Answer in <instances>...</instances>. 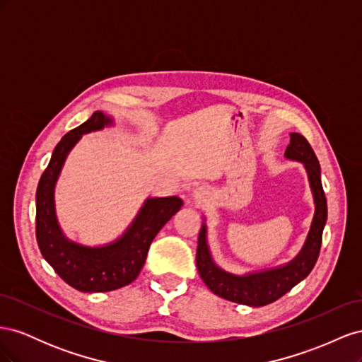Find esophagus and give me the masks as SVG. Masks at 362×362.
I'll return each instance as SVG.
<instances>
[{
	"label": "esophagus",
	"instance_id": "esophagus-1",
	"mask_svg": "<svg viewBox=\"0 0 362 362\" xmlns=\"http://www.w3.org/2000/svg\"><path fill=\"white\" fill-rule=\"evenodd\" d=\"M192 198H193L196 205H201L202 206V205L208 204V201H210V192H208V189L204 187V185H201V187L194 189Z\"/></svg>",
	"mask_w": 362,
	"mask_h": 362
}]
</instances>
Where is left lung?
<instances>
[{"label": "left lung", "instance_id": "8db88e82", "mask_svg": "<svg viewBox=\"0 0 362 362\" xmlns=\"http://www.w3.org/2000/svg\"><path fill=\"white\" fill-rule=\"evenodd\" d=\"M286 157L302 161L308 172L315 202V213L308 238H306L299 255L291 259L288 264L252 273V275L237 276L214 264L206 245V228L202 225L198 237V250H196V266H198V272L205 286L226 300L249 306H264L275 302L290 291L296 284L308 276L319 258L322 234L327 217V204L320 178V164L308 140L299 133L290 134V145L286 149Z\"/></svg>", "mask_w": 362, "mask_h": 362}]
</instances>
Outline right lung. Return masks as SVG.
<instances>
[{"label":"right lung","instance_id":"add662e5","mask_svg":"<svg viewBox=\"0 0 362 362\" xmlns=\"http://www.w3.org/2000/svg\"><path fill=\"white\" fill-rule=\"evenodd\" d=\"M110 124V117L95 112L84 124L64 134L36 192V238L42 255L64 282L84 293L112 291L133 282L145 264L152 240L182 205L177 196L148 199L125 234L103 247L76 245L63 235L54 210V185L63 163L83 134Z\"/></svg>","mask_w":362,"mask_h":362}]
</instances>
